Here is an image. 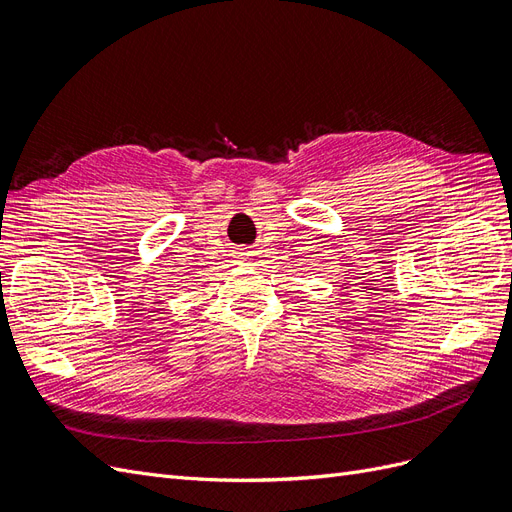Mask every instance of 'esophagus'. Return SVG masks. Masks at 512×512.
Masks as SVG:
<instances>
[{"label": "esophagus", "instance_id": "34e87169", "mask_svg": "<svg viewBox=\"0 0 512 512\" xmlns=\"http://www.w3.org/2000/svg\"><path fill=\"white\" fill-rule=\"evenodd\" d=\"M252 256H254V252L250 250V247H239V250H235L237 260H250Z\"/></svg>", "mask_w": 512, "mask_h": 512}]
</instances>
